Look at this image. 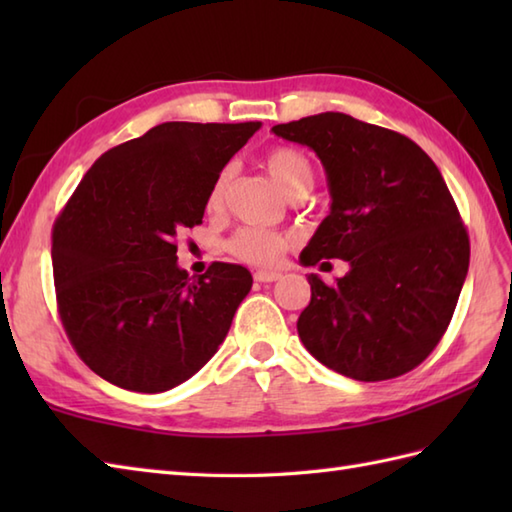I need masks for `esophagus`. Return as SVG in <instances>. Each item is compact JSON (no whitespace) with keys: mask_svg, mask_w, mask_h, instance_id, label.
<instances>
[{"mask_svg":"<svg viewBox=\"0 0 512 512\" xmlns=\"http://www.w3.org/2000/svg\"><path fill=\"white\" fill-rule=\"evenodd\" d=\"M279 277L281 273H275V270H257L255 273V281H259V284H273Z\"/></svg>","mask_w":512,"mask_h":512,"instance_id":"1","label":"esophagus"}]
</instances>
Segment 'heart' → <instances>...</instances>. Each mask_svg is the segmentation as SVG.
Returning a JSON list of instances; mask_svg holds the SVG:
<instances>
[{
	"label": "heart",
	"instance_id": "heart-1",
	"mask_svg": "<svg viewBox=\"0 0 512 512\" xmlns=\"http://www.w3.org/2000/svg\"><path fill=\"white\" fill-rule=\"evenodd\" d=\"M264 162H266V169L270 171V176L275 178V182L288 195H295L299 191H310L312 178H314L312 165L299 149L288 147V145L273 147L266 154ZM226 182H228V169L217 173L209 191H206V198H204L206 213L215 215L224 209ZM288 248H290L288 235L279 231H270V228H262V226L239 228V231L226 242V250L235 259H239V262H244L248 266H259V268L277 266Z\"/></svg>",
	"mask_w": 512,
	"mask_h": 512
}]
</instances>
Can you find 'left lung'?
Returning <instances> with one entry per match:
<instances>
[{
    "label": "left lung",
    "mask_w": 512,
    "mask_h": 512,
    "mask_svg": "<svg viewBox=\"0 0 512 512\" xmlns=\"http://www.w3.org/2000/svg\"><path fill=\"white\" fill-rule=\"evenodd\" d=\"M323 162L330 215L301 264L345 259L350 273L323 284L297 321L299 339L325 367L376 383L411 372L447 332L469 273L471 244L440 169L398 132L341 112L275 125Z\"/></svg>",
    "instance_id": "8db88e82"
}]
</instances>
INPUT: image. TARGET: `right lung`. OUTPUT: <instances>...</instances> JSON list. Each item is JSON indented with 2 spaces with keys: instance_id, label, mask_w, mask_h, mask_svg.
<instances>
[{
  "instance_id": "1",
  "label": "right lung",
  "mask_w": 512,
  "mask_h": 512,
  "mask_svg": "<svg viewBox=\"0 0 512 512\" xmlns=\"http://www.w3.org/2000/svg\"><path fill=\"white\" fill-rule=\"evenodd\" d=\"M262 123H162L94 162L52 228L65 334L94 374L140 394L191 378L217 352L253 286L244 266H178L176 237Z\"/></svg>"
}]
</instances>
